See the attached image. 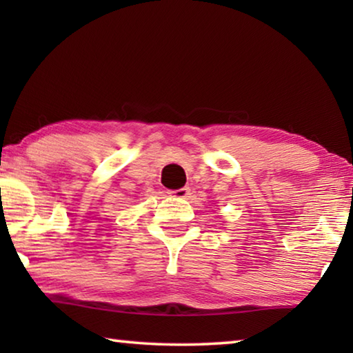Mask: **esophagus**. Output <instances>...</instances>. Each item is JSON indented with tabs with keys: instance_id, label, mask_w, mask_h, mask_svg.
Listing matches in <instances>:
<instances>
[{
	"instance_id": "34e87169",
	"label": "esophagus",
	"mask_w": 353,
	"mask_h": 353,
	"mask_svg": "<svg viewBox=\"0 0 353 353\" xmlns=\"http://www.w3.org/2000/svg\"><path fill=\"white\" fill-rule=\"evenodd\" d=\"M171 196H174V198H179V199H185V198H190V188L188 187H183V188H179V190H174V191H170Z\"/></svg>"
}]
</instances>
